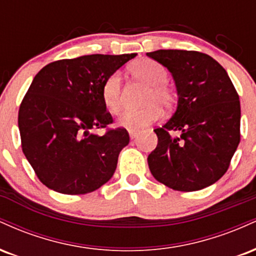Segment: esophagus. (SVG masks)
Segmentation results:
<instances>
[{
  "label": "esophagus",
  "mask_w": 256,
  "mask_h": 256,
  "mask_svg": "<svg viewBox=\"0 0 256 256\" xmlns=\"http://www.w3.org/2000/svg\"><path fill=\"white\" fill-rule=\"evenodd\" d=\"M128 134H130L131 140H134V138H136L138 134H140V130H136V128H131V130H128Z\"/></svg>",
  "instance_id": "1"
}]
</instances>
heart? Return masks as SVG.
Instances as JSON below:
<instances>
[{
  "mask_svg": "<svg viewBox=\"0 0 256 256\" xmlns=\"http://www.w3.org/2000/svg\"><path fill=\"white\" fill-rule=\"evenodd\" d=\"M134 77L148 85L143 104H148L140 110H128L124 112L119 119V124L128 128H140L156 122L161 112L158 104L170 108L173 104L174 95L167 86L168 74L156 61L140 60L130 67ZM101 98L110 113L116 114L122 108V77L119 72H113L104 79L101 89Z\"/></svg>",
  "mask_w": 256,
  "mask_h": 256,
  "instance_id": "obj_1",
  "label": "heart"
}]
</instances>
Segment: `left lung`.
<instances>
[{
    "instance_id": "left-lung-1",
    "label": "left lung",
    "mask_w": 256,
    "mask_h": 256,
    "mask_svg": "<svg viewBox=\"0 0 256 256\" xmlns=\"http://www.w3.org/2000/svg\"><path fill=\"white\" fill-rule=\"evenodd\" d=\"M174 78L176 113L155 128L158 146L148 156L152 174L178 192H196L219 180L240 140V96L224 67L195 50L146 52ZM173 132L181 136L173 138Z\"/></svg>"
}]
</instances>
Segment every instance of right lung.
Masks as SVG:
<instances>
[{
  "label": "right lung",
  "mask_w": 256,
  "mask_h": 256,
  "mask_svg": "<svg viewBox=\"0 0 256 256\" xmlns=\"http://www.w3.org/2000/svg\"><path fill=\"white\" fill-rule=\"evenodd\" d=\"M136 54L84 55L44 66L19 108L22 148L34 173L54 192L82 195L112 178L119 152L128 144L101 98L104 79ZM104 128L98 136L92 131Z\"/></svg>",
  "instance_id": "add662e5"
}]
</instances>
